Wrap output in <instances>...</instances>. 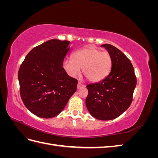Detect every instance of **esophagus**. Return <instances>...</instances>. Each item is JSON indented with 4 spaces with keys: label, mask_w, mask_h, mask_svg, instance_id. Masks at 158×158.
<instances>
[{
    "label": "esophagus",
    "mask_w": 158,
    "mask_h": 158,
    "mask_svg": "<svg viewBox=\"0 0 158 158\" xmlns=\"http://www.w3.org/2000/svg\"><path fill=\"white\" fill-rule=\"evenodd\" d=\"M82 87H84V85H82V84H80V82H78V85H77V89H80L81 88H82Z\"/></svg>",
    "instance_id": "obj_1"
}]
</instances>
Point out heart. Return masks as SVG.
Returning a JSON list of instances; mask_svg holds the SVG:
<instances>
[{
  "label": "heart",
  "instance_id": "obj_1",
  "mask_svg": "<svg viewBox=\"0 0 158 158\" xmlns=\"http://www.w3.org/2000/svg\"><path fill=\"white\" fill-rule=\"evenodd\" d=\"M73 58L66 59L63 63L66 73L73 78L79 75L80 69H82L83 74L89 81L98 82L106 78L111 69V55L92 45L76 51Z\"/></svg>",
  "mask_w": 158,
  "mask_h": 158
}]
</instances>
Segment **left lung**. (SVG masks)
<instances>
[{"label": "left lung", "mask_w": 158, "mask_h": 158, "mask_svg": "<svg viewBox=\"0 0 158 158\" xmlns=\"http://www.w3.org/2000/svg\"><path fill=\"white\" fill-rule=\"evenodd\" d=\"M112 59L111 69L106 78L86 85L85 106L91 115L102 121L116 118L130 107L136 85L133 66L117 47L103 44Z\"/></svg>", "instance_id": "8db88e82"}]
</instances>
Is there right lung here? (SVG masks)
Masks as SVG:
<instances>
[{"label":"right lung","instance_id":"right-lung-1","mask_svg":"<svg viewBox=\"0 0 158 158\" xmlns=\"http://www.w3.org/2000/svg\"><path fill=\"white\" fill-rule=\"evenodd\" d=\"M69 41L51 40L31 49L18 71L22 99L35 115L54 117L63 111L76 91L78 80L63 67L70 49Z\"/></svg>","mask_w":158,"mask_h":158}]
</instances>
